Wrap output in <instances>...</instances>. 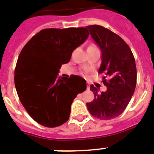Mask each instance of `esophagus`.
Listing matches in <instances>:
<instances>
[{
	"instance_id": "1",
	"label": "esophagus",
	"mask_w": 154,
	"mask_h": 154,
	"mask_svg": "<svg viewBox=\"0 0 154 154\" xmlns=\"http://www.w3.org/2000/svg\"><path fill=\"white\" fill-rule=\"evenodd\" d=\"M87 89H89V88H90V86H89V84H88V85H87Z\"/></svg>"
}]
</instances>
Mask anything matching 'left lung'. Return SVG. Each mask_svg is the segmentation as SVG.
Wrapping results in <instances>:
<instances>
[{"label": "left lung", "instance_id": "obj_1", "mask_svg": "<svg viewBox=\"0 0 154 154\" xmlns=\"http://www.w3.org/2000/svg\"><path fill=\"white\" fill-rule=\"evenodd\" d=\"M86 28L100 48L102 63L98 73L104 74L103 83L106 91L98 92L91 85L94 98L87 103L90 114L101 120H110L119 116L127 106L135 91L137 68L130 47L119 35L100 25Z\"/></svg>", "mask_w": 154, "mask_h": 154}]
</instances>
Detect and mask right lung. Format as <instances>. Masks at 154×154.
Listing matches in <instances>:
<instances>
[{
  "mask_svg": "<svg viewBox=\"0 0 154 154\" xmlns=\"http://www.w3.org/2000/svg\"><path fill=\"white\" fill-rule=\"evenodd\" d=\"M88 35L86 28H46L32 36L20 51L15 87L22 105L40 125L52 128L66 122L74 98L87 88L83 78L59 77L58 72Z\"/></svg>",
  "mask_w": 154,
  "mask_h": 154,
  "instance_id": "right-lung-1",
  "label": "right lung"
}]
</instances>
